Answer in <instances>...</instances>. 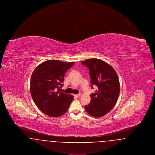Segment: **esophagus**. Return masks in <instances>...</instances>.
<instances>
[{
	"mask_svg": "<svg viewBox=\"0 0 155 155\" xmlns=\"http://www.w3.org/2000/svg\"><path fill=\"white\" fill-rule=\"evenodd\" d=\"M80 94H77V95H74V97H78L79 96H80Z\"/></svg>",
	"mask_w": 155,
	"mask_h": 155,
	"instance_id": "esophagus-1",
	"label": "esophagus"
}]
</instances>
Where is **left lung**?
<instances>
[{
    "label": "left lung",
    "instance_id": "8db88e82",
    "mask_svg": "<svg viewBox=\"0 0 155 155\" xmlns=\"http://www.w3.org/2000/svg\"><path fill=\"white\" fill-rule=\"evenodd\" d=\"M81 64L89 70L91 87H97L91 94V102L85 106L86 111L92 117H100L108 113L117 101L120 94V82L114 69L102 60L90 59Z\"/></svg>",
    "mask_w": 155,
    "mask_h": 155
}]
</instances>
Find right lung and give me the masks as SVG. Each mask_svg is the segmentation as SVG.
Here are the masks:
<instances>
[{
  "mask_svg": "<svg viewBox=\"0 0 155 155\" xmlns=\"http://www.w3.org/2000/svg\"><path fill=\"white\" fill-rule=\"evenodd\" d=\"M74 62L57 60L42 63L33 71L30 81L32 98L40 110L52 117L65 114L73 101L71 95L59 92L63 86L64 76Z\"/></svg>",
  "mask_w": 155,
  "mask_h": 155,
  "instance_id": "obj_1",
  "label": "right lung"
}]
</instances>
